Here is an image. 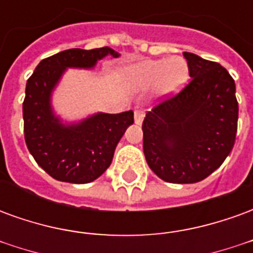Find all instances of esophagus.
Wrapping results in <instances>:
<instances>
[{"instance_id": "obj_1", "label": "esophagus", "mask_w": 253, "mask_h": 253, "mask_svg": "<svg viewBox=\"0 0 253 253\" xmlns=\"http://www.w3.org/2000/svg\"><path fill=\"white\" fill-rule=\"evenodd\" d=\"M143 118H145V112H143L142 110L134 111V122H135V125H141L143 121Z\"/></svg>"}]
</instances>
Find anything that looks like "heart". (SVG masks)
Here are the masks:
<instances>
[{"label":"heart","instance_id":"1","mask_svg":"<svg viewBox=\"0 0 253 253\" xmlns=\"http://www.w3.org/2000/svg\"><path fill=\"white\" fill-rule=\"evenodd\" d=\"M122 77L132 90H145L154 85L156 93L164 97L179 92L184 86L188 77V67L180 57L145 59L126 67Z\"/></svg>","mask_w":253,"mask_h":253}]
</instances>
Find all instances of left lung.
Returning a JSON list of instances; mask_svg holds the SVG:
<instances>
[{
	"label": "left lung",
	"instance_id": "8db88e82",
	"mask_svg": "<svg viewBox=\"0 0 253 253\" xmlns=\"http://www.w3.org/2000/svg\"><path fill=\"white\" fill-rule=\"evenodd\" d=\"M191 81L143 119V153L168 183H196L221 167L237 132L236 84L219 63L183 52Z\"/></svg>",
	"mask_w": 253,
	"mask_h": 253
}]
</instances>
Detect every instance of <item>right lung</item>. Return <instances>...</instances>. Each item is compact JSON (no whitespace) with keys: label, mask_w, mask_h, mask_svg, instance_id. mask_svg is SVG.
I'll list each match as a JSON object with an SVG mask.
<instances>
[{"label":"right lung","mask_w":253,"mask_h":253,"mask_svg":"<svg viewBox=\"0 0 253 253\" xmlns=\"http://www.w3.org/2000/svg\"><path fill=\"white\" fill-rule=\"evenodd\" d=\"M107 55L121 54L110 47L70 48L41 61L27 81L23 103L27 148L41 168L55 180L85 184L103 175L115 148L134 123L131 110L121 114L96 112L77 122L55 114L52 93L67 69L90 70Z\"/></svg>","instance_id":"right-lung-1"}]
</instances>
